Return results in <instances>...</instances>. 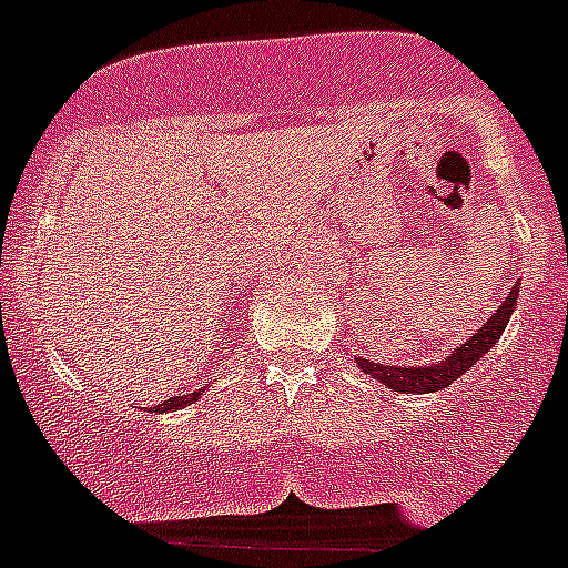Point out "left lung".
I'll use <instances>...</instances> for the list:
<instances>
[{"instance_id":"1","label":"left lung","mask_w":568,"mask_h":568,"mask_svg":"<svg viewBox=\"0 0 568 568\" xmlns=\"http://www.w3.org/2000/svg\"><path fill=\"white\" fill-rule=\"evenodd\" d=\"M518 290H520V281L515 284V287H511V293L506 295L504 304H500V307L491 313V318L486 321L484 327H480L475 335H469V341H464V344H460L453 355H446L440 364L384 366V364H375V361L355 358L361 366V373L373 375L375 381H381L384 386H389L393 393H404V395L438 393V389L449 386L453 381H458L471 364H478V361L489 353L491 346L498 344V338L504 335L506 324H509L511 313H515Z\"/></svg>"}]
</instances>
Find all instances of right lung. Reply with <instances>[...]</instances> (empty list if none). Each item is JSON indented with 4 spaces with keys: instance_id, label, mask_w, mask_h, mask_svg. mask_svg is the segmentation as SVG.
<instances>
[{
    "instance_id": "obj_1",
    "label": "right lung",
    "mask_w": 568,
    "mask_h": 568,
    "mask_svg": "<svg viewBox=\"0 0 568 568\" xmlns=\"http://www.w3.org/2000/svg\"><path fill=\"white\" fill-rule=\"evenodd\" d=\"M202 395H204V389H195V393H190V395H175V398H170V400H164V404L153 406V413H170V409H184V406L195 404V400L202 398Z\"/></svg>"
}]
</instances>
